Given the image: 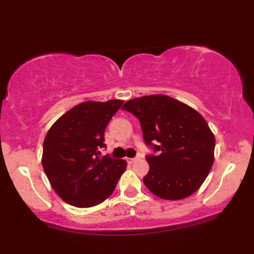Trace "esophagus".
Returning <instances> with one entry per match:
<instances>
[{"instance_id":"esophagus-1","label":"esophagus","mask_w":254,"mask_h":254,"mask_svg":"<svg viewBox=\"0 0 254 254\" xmlns=\"http://www.w3.org/2000/svg\"><path fill=\"white\" fill-rule=\"evenodd\" d=\"M137 159H138V157H133V158H127V162H128V163H130V164H131V163L136 162V161H137Z\"/></svg>"}]
</instances>
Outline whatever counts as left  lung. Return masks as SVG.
Masks as SVG:
<instances>
[{
  "mask_svg": "<svg viewBox=\"0 0 254 254\" xmlns=\"http://www.w3.org/2000/svg\"><path fill=\"white\" fill-rule=\"evenodd\" d=\"M137 118L143 140L157 155L144 185L156 196L180 200L196 192L214 163L215 136L207 121L186 104L164 95L135 98L123 106Z\"/></svg>",
  "mask_w": 254,
  "mask_h": 254,
  "instance_id": "left-lung-1",
  "label": "left lung"
}]
</instances>
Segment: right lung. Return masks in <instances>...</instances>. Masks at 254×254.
Here are the masks:
<instances>
[{
  "label": "right lung",
  "mask_w": 254,
  "mask_h": 254,
  "mask_svg": "<svg viewBox=\"0 0 254 254\" xmlns=\"http://www.w3.org/2000/svg\"><path fill=\"white\" fill-rule=\"evenodd\" d=\"M124 100L78 104L55 121L43 147V166L62 200L79 208L102 203L126 170L124 159L100 157L104 131Z\"/></svg>",
  "instance_id": "add662e5"
}]
</instances>
